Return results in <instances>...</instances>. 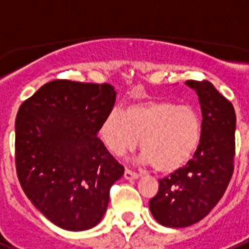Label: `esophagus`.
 I'll list each match as a JSON object with an SVG mask.
<instances>
[{"instance_id": "1", "label": "esophagus", "mask_w": 249, "mask_h": 249, "mask_svg": "<svg viewBox=\"0 0 249 249\" xmlns=\"http://www.w3.org/2000/svg\"><path fill=\"white\" fill-rule=\"evenodd\" d=\"M124 178H126L127 180H135V179L140 178V174H138V173H134V171H131V170H128V169H126V170H124Z\"/></svg>"}]
</instances>
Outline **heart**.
I'll use <instances>...</instances> for the list:
<instances>
[{
    "mask_svg": "<svg viewBox=\"0 0 249 249\" xmlns=\"http://www.w3.org/2000/svg\"><path fill=\"white\" fill-rule=\"evenodd\" d=\"M107 151L123 157L138 146L142 161L174 173L190 163L203 140V117L196 107L169 100H142L122 111L113 109L100 124Z\"/></svg>",
    "mask_w": 249,
    "mask_h": 249,
    "instance_id": "heart-1",
    "label": "heart"
}]
</instances>
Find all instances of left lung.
Here are the masks:
<instances>
[{"label":"left lung","mask_w":249,"mask_h":249,"mask_svg":"<svg viewBox=\"0 0 249 249\" xmlns=\"http://www.w3.org/2000/svg\"><path fill=\"white\" fill-rule=\"evenodd\" d=\"M196 92L203 115V140L188 165L160 179L149 201L152 215L166 227H187L201 221L225 194L234 171L236 115L209 82L187 80Z\"/></svg>","instance_id":"obj_1"}]
</instances>
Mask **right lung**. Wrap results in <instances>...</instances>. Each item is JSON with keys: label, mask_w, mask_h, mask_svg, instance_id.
I'll list each match as a JSON object with an SVG mask.
<instances>
[{"label": "right lung", "mask_w": 249, "mask_h": 249, "mask_svg": "<svg viewBox=\"0 0 249 249\" xmlns=\"http://www.w3.org/2000/svg\"><path fill=\"white\" fill-rule=\"evenodd\" d=\"M115 94L107 83L53 80L19 107V183L34 207L61 229L96 226L107 212L110 187L124 173L97 136Z\"/></svg>", "instance_id": "1"}]
</instances>
